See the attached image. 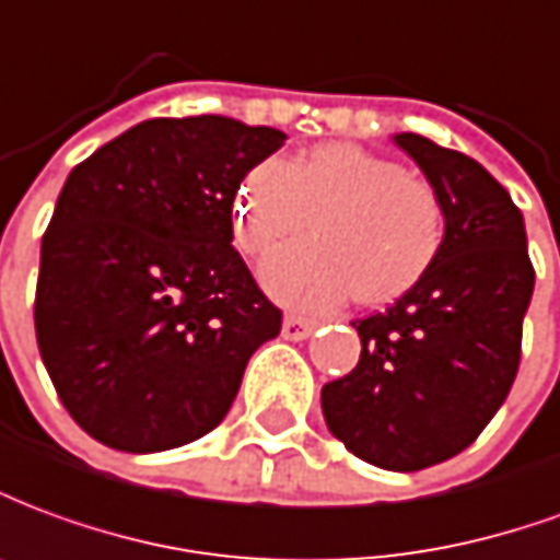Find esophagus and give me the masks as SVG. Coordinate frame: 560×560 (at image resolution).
Returning <instances> with one entry per match:
<instances>
[{"label": "esophagus", "instance_id": "esophagus-1", "mask_svg": "<svg viewBox=\"0 0 560 560\" xmlns=\"http://www.w3.org/2000/svg\"><path fill=\"white\" fill-rule=\"evenodd\" d=\"M313 328H316L313 319H304V316H295V313H289L283 319V337L287 340H307L313 335Z\"/></svg>", "mask_w": 560, "mask_h": 560}]
</instances>
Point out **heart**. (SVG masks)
I'll use <instances>...</instances> for the list:
<instances>
[{"mask_svg":"<svg viewBox=\"0 0 560 560\" xmlns=\"http://www.w3.org/2000/svg\"><path fill=\"white\" fill-rule=\"evenodd\" d=\"M313 220L316 241L261 261L268 295L299 311H328L355 295L380 307L413 292L438 265L446 210L419 174L350 141L261 162L235 196V241L261 256Z\"/></svg>","mask_w":560,"mask_h":560,"instance_id":"b5f03b06","label":"heart"}]
</instances>
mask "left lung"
Returning a JSON list of instances; mask_svg holds the SVG:
<instances>
[{"label": "left lung", "mask_w": 560, "mask_h": 560, "mask_svg": "<svg viewBox=\"0 0 560 560\" xmlns=\"http://www.w3.org/2000/svg\"><path fill=\"white\" fill-rule=\"evenodd\" d=\"M392 141L438 189L446 241L413 292L352 323L362 355L323 386V416L362 462L410 474L467 450L501 410L534 268L522 210L477 160L413 132Z\"/></svg>", "instance_id": "1"}]
</instances>
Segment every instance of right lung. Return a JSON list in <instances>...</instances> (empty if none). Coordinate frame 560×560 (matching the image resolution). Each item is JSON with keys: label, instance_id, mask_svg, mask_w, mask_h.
Wrapping results in <instances>:
<instances>
[{"label": "right lung", "instance_id": "right-lung-1", "mask_svg": "<svg viewBox=\"0 0 560 560\" xmlns=\"http://www.w3.org/2000/svg\"><path fill=\"white\" fill-rule=\"evenodd\" d=\"M283 141L220 114L160 117L69 174L42 237L35 337L90 438L144 455L225 419L283 319L232 247V205Z\"/></svg>", "mask_w": 560, "mask_h": 560}]
</instances>
